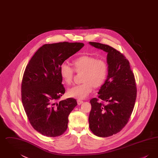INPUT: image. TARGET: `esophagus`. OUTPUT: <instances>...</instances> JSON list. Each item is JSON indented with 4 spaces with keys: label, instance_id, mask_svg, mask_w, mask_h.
I'll list each match as a JSON object with an SVG mask.
<instances>
[{
    "label": "esophagus",
    "instance_id": "obj_1",
    "mask_svg": "<svg viewBox=\"0 0 158 158\" xmlns=\"http://www.w3.org/2000/svg\"><path fill=\"white\" fill-rule=\"evenodd\" d=\"M77 104H78V105H81V104H82L83 102V101H82V100H81V99H77Z\"/></svg>",
    "mask_w": 158,
    "mask_h": 158
}]
</instances>
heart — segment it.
I'll list each match as a JSON object with an SVG mask.
<instances>
[{
    "label": "heart",
    "instance_id": "b5f03b06",
    "mask_svg": "<svg viewBox=\"0 0 158 158\" xmlns=\"http://www.w3.org/2000/svg\"><path fill=\"white\" fill-rule=\"evenodd\" d=\"M73 65V68L63 63L60 68V76L67 85L73 82L75 72L77 73H83L82 82L83 83L68 89V95L70 97L79 99L86 98L94 87L99 88L106 79L108 68L106 62L102 59L85 55L74 60Z\"/></svg>",
    "mask_w": 158,
    "mask_h": 158
}]
</instances>
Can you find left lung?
<instances>
[{"instance_id":"1","label":"left lung","mask_w":158,"mask_h":158,"mask_svg":"<svg viewBox=\"0 0 158 158\" xmlns=\"http://www.w3.org/2000/svg\"><path fill=\"white\" fill-rule=\"evenodd\" d=\"M89 44L108 53V76L98 92V98L90 100L89 116L91 131L98 137H106L120 132L127 124L137 97L135 78L123 54L110 45ZM99 98L102 103L98 102Z\"/></svg>"}]
</instances>
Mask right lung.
Instances as JSON below:
<instances>
[{
  "instance_id": "right-lung-1",
  "label": "right lung",
  "mask_w": 158,
  "mask_h": 158,
  "mask_svg": "<svg viewBox=\"0 0 158 158\" xmlns=\"http://www.w3.org/2000/svg\"><path fill=\"white\" fill-rule=\"evenodd\" d=\"M83 45L69 42L44 44L25 68L21 84L22 102L31 126L43 135L60 136L68 128L69 115L77 101L70 98L57 102L65 92L60 66Z\"/></svg>"
}]
</instances>
